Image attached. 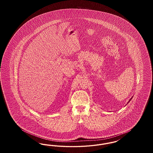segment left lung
<instances>
[{"mask_svg": "<svg viewBox=\"0 0 153 153\" xmlns=\"http://www.w3.org/2000/svg\"><path fill=\"white\" fill-rule=\"evenodd\" d=\"M131 99H130V100H131ZM130 101H129V102H130Z\"/></svg>", "mask_w": 153, "mask_h": 153, "instance_id": "1", "label": "left lung"}]
</instances>
